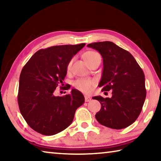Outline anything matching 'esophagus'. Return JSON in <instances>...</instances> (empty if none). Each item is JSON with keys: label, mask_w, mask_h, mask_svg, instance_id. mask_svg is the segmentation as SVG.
Here are the masks:
<instances>
[{"label": "esophagus", "mask_w": 161, "mask_h": 161, "mask_svg": "<svg viewBox=\"0 0 161 161\" xmlns=\"http://www.w3.org/2000/svg\"><path fill=\"white\" fill-rule=\"evenodd\" d=\"M84 99H85V102H90V101L92 100V98L88 97V96H85V97H84Z\"/></svg>", "instance_id": "1"}]
</instances>
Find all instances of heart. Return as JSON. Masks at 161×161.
<instances>
[{"mask_svg":"<svg viewBox=\"0 0 161 161\" xmlns=\"http://www.w3.org/2000/svg\"><path fill=\"white\" fill-rule=\"evenodd\" d=\"M99 55V54L96 52L94 51H87L85 53H84L82 55V58L85 61L86 63L92 60L94 58H96L97 56ZM72 61H70L67 64V69L69 71L71 69V66H72ZM75 86L76 89H77L78 90L83 92L85 94H89L93 90L94 87L96 85V81L93 79L90 78H80L78 79L77 80L75 81Z\"/></svg>","mask_w":161,"mask_h":161,"instance_id":"heart-1","label":"heart"}]
</instances>
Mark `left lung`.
<instances>
[{"label":"left lung","instance_id":"left-lung-1","mask_svg":"<svg viewBox=\"0 0 161 161\" xmlns=\"http://www.w3.org/2000/svg\"><path fill=\"white\" fill-rule=\"evenodd\" d=\"M87 47L97 50L103 58L99 84L102 91L112 90L111 98L93 97L102 106L95 117L100 124L111 129L126 128L137 119L146 99L143 70L131 54L112 42H94Z\"/></svg>","mask_w":161,"mask_h":161}]
</instances>
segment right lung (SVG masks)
<instances>
[{"mask_svg":"<svg viewBox=\"0 0 161 161\" xmlns=\"http://www.w3.org/2000/svg\"><path fill=\"white\" fill-rule=\"evenodd\" d=\"M85 43L53 46L36 52L20 75L18 102L22 116L30 127L45 136L62 131L73 121L75 111L84 103V95L72 89L71 94L54 96L63 86L67 67Z\"/></svg>","mask_w":161,"mask_h":161,"instance_id":"1","label":"right lung"}]
</instances>
